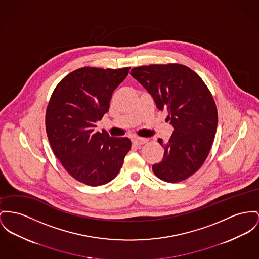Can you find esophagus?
I'll use <instances>...</instances> for the list:
<instances>
[{"label":"esophagus","mask_w":259,"mask_h":259,"mask_svg":"<svg viewBox=\"0 0 259 259\" xmlns=\"http://www.w3.org/2000/svg\"><path fill=\"white\" fill-rule=\"evenodd\" d=\"M133 142H134L136 145L140 146V145L145 144V143L147 142V139H146V138H136L133 139Z\"/></svg>","instance_id":"34e87169"}]
</instances>
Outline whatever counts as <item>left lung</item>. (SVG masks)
Segmentation results:
<instances>
[{
  "label": "left lung",
  "mask_w": 259,
  "mask_h": 259,
  "mask_svg": "<svg viewBox=\"0 0 259 259\" xmlns=\"http://www.w3.org/2000/svg\"><path fill=\"white\" fill-rule=\"evenodd\" d=\"M131 75L160 111L168 112L167 121L174 127L168 142L158 139L165 152L153 172L168 183L188 179L206 160L217 130V108L209 89L198 74L179 64L138 67Z\"/></svg>",
  "instance_id": "obj_1"
}]
</instances>
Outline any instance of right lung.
Instances as JSON below:
<instances>
[{"label":"right lung","mask_w":259,"mask_h":259,"mask_svg":"<svg viewBox=\"0 0 259 259\" xmlns=\"http://www.w3.org/2000/svg\"><path fill=\"white\" fill-rule=\"evenodd\" d=\"M130 69L73 70L55 88L48 104L46 132L53 151L67 172L87 186L115 179L131 150L130 138L95 131Z\"/></svg>","instance_id":"right-lung-1"}]
</instances>
